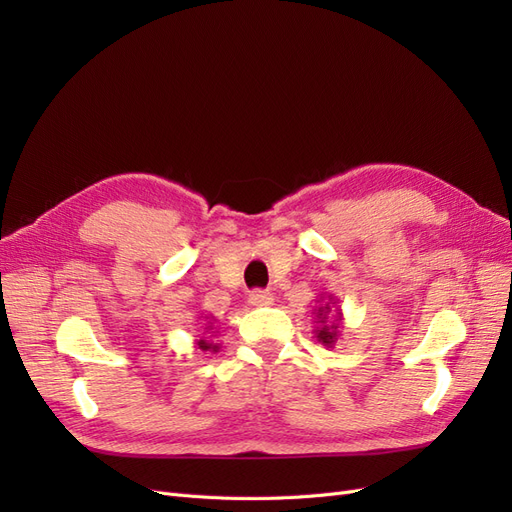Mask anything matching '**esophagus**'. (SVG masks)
<instances>
[{"label":"esophagus","instance_id":"34e87169","mask_svg":"<svg viewBox=\"0 0 512 512\" xmlns=\"http://www.w3.org/2000/svg\"><path fill=\"white\" fill-rule=\"evenodd\" d=\"M250 301L254 307H262V305H271L273 303V294L269 290H252L250 292Z\"/></svg>","mask_w":512,"mask_h":512}]
</instances>
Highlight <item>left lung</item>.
Masks as SVG:
<instances>
[{
    "mask_svg": "<svg viewBox=\"0 0 512 512\" xmlns=\"http://www.w3.org/2000/svg\"><path fill=\"white\" fill-rule=\"evenodd\" d=\"M320 305L314 309V320H316V327H314V335L322 346L333 348L335 342L342 335L344 329V314L342 309L337 307V299L333 294H320Z\"/></svg>",
    "mask_w": 512,
    "mask_h": 512,
    "instance_id": "left-lung-1",
    "label": "left lung"
}]
</instances>
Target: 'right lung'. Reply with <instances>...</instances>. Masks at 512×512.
Listing matches in <instances>:
<instances>
[{
  "mask_svg": "<svg viewBox=\"0 0 512 512\" xmlns=\"http://www.w3.org/2000/svg\"><path fill=\"white\" fill-rule=\"evenodd\" d=\"M203 318H207V327H205V333H215V331H211L213 329V316H203ZM196 348L198 350H203V352H220V344H215V342H209L207 337H200V339H196Z\"/></svg>",
  "mask_w": 512,
  "mask_h": 512,
  "instance_id": "right-lung-1",
  "label": "right lung"
}]
</instances>
